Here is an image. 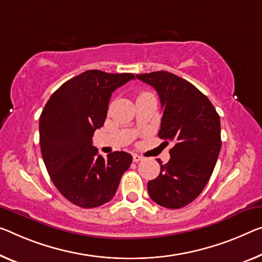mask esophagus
<instances>
[{
    "mask_svg": "<svg viewBox=\"0 0 262 262\" xmlns=\"http://www.w3.org/2000/svg\"><path fill=\"white\" fill-rule=\"evenodd\" d=\"M140 160H143V157L139 156V155H134V162L135 163H138Z\"/></svg>",
    "mask_w": 262,
    "mask_h": 262,
    "instance_id": "esophagus-1",
    "label": "esophagus"
}]
</instances>
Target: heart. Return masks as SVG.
Masks as SVG:
<instances>
[{
  "instance_id": "b5f03b06",
  "label": "heart",
  "mask_w": 262,
  "mask_h": 262,
  "mask_svg": "<svg viewBox=\"0 0 262 262\" xmlns=\"http://www.w3.org/2000/svg\"><path fill=\"white\" fill-rule=\"evenodd\" d=\"M145 94H146V92H145ZM142 95H143V94H142Z\"/></svg>"
}]
</instances>
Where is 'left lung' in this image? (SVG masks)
I'll return each mask as SVG.
<instances>
[{
    "label": "left lung",
    "instance_id": "8db88e82",
    "mask_svg": "<svg viewBox=\"0 0 262 262\" xmlns=\"http://www.w3.org/2000/svg\"><path fill=\"white\" fill-rule=\"evenodd\" d=\"M154 86L162 104L159 138L173 142L171 158L160 159V173L147 183L150 198L160 206L182 208L206 186L221 148L220 117L203 92L167 71L136 75Z\"/></svg>",
    "mask_w": 262,
    "mask_h": 262
}]
</instances>
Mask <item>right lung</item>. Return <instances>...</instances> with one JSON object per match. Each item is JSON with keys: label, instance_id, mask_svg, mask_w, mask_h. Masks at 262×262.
Returning <instances> with one entry per match:
<instances>
[{"label": "right lung", "instance_id": "1", "mask_svg": "<svg viewBox=\"0 0 262 262\" xmlns=\"http://www.w3.org/2000/svg\"><path fill=\"white\" fill-rule=\"evenodd\" d=\"M135 79L132 74L88 70L62 84L39 117V144L52 183L82 208L98 207L116 194L132 156L116 151L104 159L92 145L94 132L104 125L110 97Z\"/></svg>", "mask_w": 262, "mask_h": 262}]
</instances>
